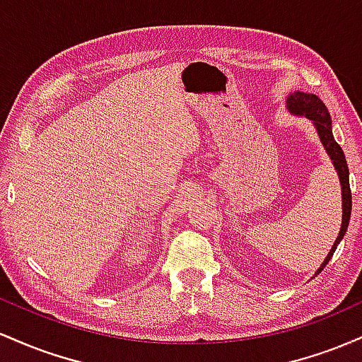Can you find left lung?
I'll list each match as a JSON object with an SVG mask.
<instances>
[{
    "mask_svg": "<svg viewBox=\"0 0 362 362\" xmlns=\"http://www.w3.org/2000/svg\"><path fill=\"white\" fill-rule=\"evenodd\" d=\"M288 107L293 114H300V115H306V117L311 119L317 126V131L320 134V139H322L323 146H325L327 153L330 155L332 161H334V167L337 170L339 178H340V185H342V228H340L337 240H335L334 247H332L330 253L327 255V259L323 260V264L320 265V269L317 274L323 271V267L328 264V260L332 259L334 255L335 248L340 243V240L344 238L346 235L347 226H349V219H351V209H352V195H351V185H349V167L346 156H344L342 148L339 146L337 141L334 139V134H332V120H330V114H328L325 103H323L317 95L311 93H303V91H294L293 95L288 98ZM315 274V276H317Z\"/></svg>",
    "mask_w": 362,
    "mask_h": 362,
    "instance_id": "left-lung-1",
    "label": "left lung"
}]
</instances>
